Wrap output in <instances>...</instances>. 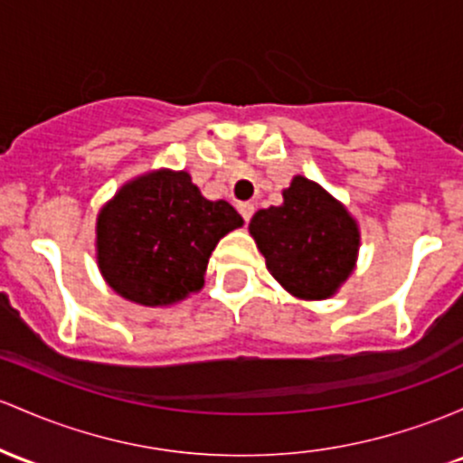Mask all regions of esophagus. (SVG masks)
I'll use <instances>...</instances> for the list:
<instances>
[{"label": "esophagus", "mask_w": 463, "mask_h": 463, "mask_svg": "<svg viewBox=\"0 0 463 463\" xmlns=\"http://www.w3.org/2000/svg\"><path fill=\"white\" fill-rule=\"evenodd\" d=\"M240 213H241V217L246 222H250V217H252V213H255V204H252V202H240Z\"/></svg>", "instance_id": "34e87169"}]
</instances>
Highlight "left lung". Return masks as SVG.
<instances>
[{"instance_id":"obj_1","label":"left lung","mask_w":463,"mask_h":463,"mask_svg":"<svg viewBox=\"0 0 463 463\" xmlns=\"http://www.w3.org/2000/svg\"><path fill=\"white\" fill-rule=\"evenodd\" d=\"M248 228L268 272L297 298L334 297L355 268L358 223L323 186L303 175L283 191L281 206L257 211Z\"/></svg>"}]
</instances>
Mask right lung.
<instances>
[{
    "label": "right lung",
    "mask_w": 463,
    "mask_h": 463,
    "mask_svg": "<svg viewBox=\"0 0 463 463\" xmlns=\"http://www.w3.org/2000/svg\"><path fill=\"white\" fill-rule=\"evenodd\" d=\"M241 223L228 202L206 200L186 171H151L127 182L100 208V274L127 301L174 306L200 292L217 241Z\"/></svg>",
    "instance_id": "1"
}]
</instances>
